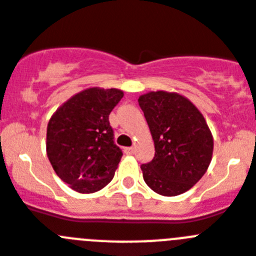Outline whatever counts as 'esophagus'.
I'll return each instance as SVG.
<instances>
[{"label":"esophagus","instance_id":"34e87169","mask_svg":"<svg viewBox=\"0 0 256 256\" xmlns=\"http://www.w3.org/2000/svg\"><path fill=\"white\" fill-rule=\"evenodd\" d=\"M124 152H126V154H133V152H134V148H124Z\"/></svg>","mask_w":256,"mask_h":256}]
</instances>
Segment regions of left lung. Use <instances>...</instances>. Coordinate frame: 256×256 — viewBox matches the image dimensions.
<instances>
[{
  "label": "left lung",
  "mask_w": 256,
  "mask_h": 256,
  "mask_svg": "<svg viewBox=\"0 0 256 256\" xmlns=\"http://www.w3.org/2000/svg\"><path fill=\"white\" fill-rule=\"evenodd\" d=\"M138 104L155 144L154 159L141 165L144 182L162 196L188 191L212 162L214 140L205 118L176 92H148L140 96Z\"/></svg>",
  "instance_id": "left-lung-1"
}]
</instances>
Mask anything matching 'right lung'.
<instances>
[{
    "label": "right lung",
    "instance_id": "1",
    "mask_svg": "<svg viewBox=\"0 0 256 256\" xmlns=\"http://www.w3.org/2000/svg\"><path fill=\"white\" fill-rule=\"evenodd\" d=\"M124 96L116 88H87L70 97L47 126L46 151L61 180L79 194H94L114 178L122 150L108 115Z\"/></svg>",
    "mask_w": 256,
    "mask_h": 256
}]
</instances>
